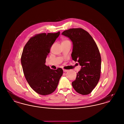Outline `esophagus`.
<instances>
[{
	"mask_svg": "<svg viewBox=\"0 0 124 124\" xmlns=\"http://www.w3.org/2000/svg\"><path fill=\"white\" fill-rule=\"evenodd\" d=\"M63 71H64V72H67V71H68V70H67L63 69Z\"/></svg>",
	"mask_w": 124,
	"mask_h": 124,
	"instance_id": "34e87169",
	"label": "esophagus"
}]
</instances>
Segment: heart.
<instances>
[{"label":"heart","instance_id":"obj_1","mask_svg":"<svg viewBox=\"0 0 124 124\" xmlns=\"http://www.w3.org/2000/svg\"><path fill=\"white\" fill-rule=\"evenodd\" d=\"M70 41L69 40H67V39H63L62 40V42H61V43H65V42H69Z\"/></svg>","mask_w":124,"mask_h":124}]
</instances>
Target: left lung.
<instances>
[{"label": "left lung", "instance_id": "obj_1", "mask_svg": "<svg viewBox=\"0 0 124 124\" xmlns=\"http://www.w3.org/2000/svg\"><path fill=\"white\" fill-rule=\"evenodd\" d=\"M62 34L73 42L72 59L82 66L72 83L73 88L83 95L90 94L99 82L101 72V57L98 46L89 33L82 28L66 30Z\"/></svg>", "mask_w": 124, "mask_h": 124}]
</instances>
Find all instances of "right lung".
<instances>
[{"label":"right lung","mask_w":124,"mask_h":124,"mask_svg":"<svg viewBox=\"0 0 124 124\" xmlns=\"http://www.w3.org/2000/svg\"><path fill=\"white\" fill-rule=\"evenodd\" d=\"M60 35V31L36 34L30 38L23 49L21 64L25 78L31 88L41 95L53 93L63 73L61 68L51 69L45 65L51 47Z\"/></svg>","instance_id":"1"}]
</instances>
